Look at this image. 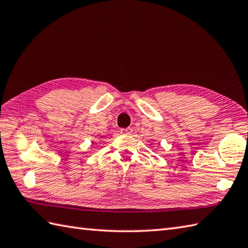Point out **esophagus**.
Returning <instances> with one entry per match:
<instances>
[{"mask_svg": "<svg viewBox=\"0 0 248 248\" xmlns=\"http://www.w3.org/2000/svg\"><path fill=\"white\" fill-rule=\"evenodd\" d=\"M120 132H121V133H124V134H130L131 132H132V129H131V128H127V129H121Z\"/></svg>", "mask_w": 248, "mask_h": 248, "instance_id": "obj_1", "label": "esophagus"}]
</instances>
